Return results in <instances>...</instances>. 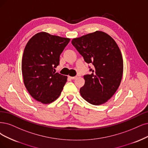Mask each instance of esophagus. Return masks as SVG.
Returning a JSON list of instances; mask_svg holds the SVG:
<instances>
[{
    "mask_svg": "<svg viewBox=\"0 0 148 148\" xmlns=\"http://www.w3.org/2000/svg\"><path fill=\"white\" fill-rule=\"evenodd\" d=\"M70 77L71 79H72V80H74V79H75L76 78H77V77H75H75Z\"/></svg>",
    "mask_w": 148,
    "mask_h": 148,
    "instance_id": "34e87169",
    "label": "esophagus"
}]
</instances>
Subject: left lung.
Listing matches in <instances>:
<instances>
[{"instance_id":"left-lung-1","label":"left lung","mask_w":148,"mask_h":148,"mask_svg":"<svg viewBox=\"0 0 148 148\" xmlns=\"http://www.w3.org/2000/svg\"><path fill=\"white\" fill-rule=\"evenodd\" d=\"M71 43L86 63L94 66L89 67L91 73L84 76L82 97L92 105L104 103L118 90L123 76V60L116 42L106 33L96 31L74 38Z\"/></svg>"}]
</instances>
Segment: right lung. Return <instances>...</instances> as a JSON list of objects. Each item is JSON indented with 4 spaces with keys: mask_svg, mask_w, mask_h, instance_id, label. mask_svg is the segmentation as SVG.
Segmentation results:
<instances>
[{
    "mask_svg": "<svg viewBox=\"0 0 148 148\" xmlns=\"http://www.w3.org/2000/svg\"><path fill=\"white\" fill-rule=\"evenodd\" d=\"M69 41V38L40 32L27 42L22 60V73L25 88L35 100L49 103L61 94L67 76L56 73L55 68Z\"/></svg>",
    "mask_w": 148,
    "mask_h": 148,
    "instance_id": "obj_1",
    "label": "right lung"
}]
</instances>
